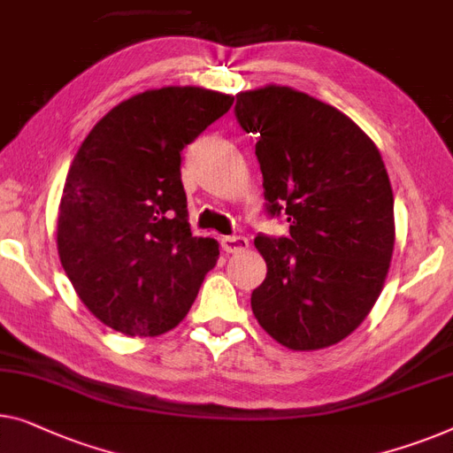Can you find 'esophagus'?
I'll use <instances>...</instances> for the list:
<instances>
[{
    "mask_svg": "<svg viewBox=\"0 0 453 453\" xmlns=\"http://www.w3.org/2000/svg\"><path fill=\"white\" fill-rule=\"evenodd\" d=\"M220 245L226 253H241L249 247V241L245 237H237V234H233V237H222Z\"/></svg>",
    "mask_w": 453,
    "mask_h": 453,
    "instance_id": "obj_1",
    "label": "esophagus"
}]
</instances>
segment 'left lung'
Returning <instances> with one entry per match:
<instances>
[{"mask_svg": "<svg viewBox=\"0 0 453 453\" xmlns=\"http://www.w3.org/2000/svg\"><path fill=\"white\" fill-rule=\"evenodd\" d=\"M234 116L257 134L265 212L290 222L288 237H255L267 264L255 319L288 349L339 343L376 304L395 249L380 150L351 118L292 88L241 91Z\"/></svg>", "mask_w": 453, "mask_h": 453, "instance_id": "1", "label": "left lung"}]
</instances>
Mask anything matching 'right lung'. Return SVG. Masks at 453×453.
I'll list each match as a JSON object with an SVG mask.
<instances>
[{"label": "right lung", "mask_w": 453, "mask_h": 453, "mask_svg": "<svg viewBox=\"0 0 453 453\" xmlns=\"http://www.w3.org/2000/svg\"><path fill=\"white\" fill-rule=\"evenodd\" d=\"M231 106V96L211 89H149L85 136L63 188L57 247L104 325L155 337L194 304L219 245L189 231L181 150Z\"/></svg>", "instance_id": "add662e5"}]
</instances>
